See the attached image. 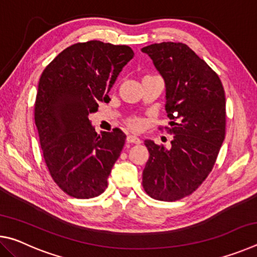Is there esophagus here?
<instances>
[{
	"mask_svg": "<svg viewBox=\"0 0 257 257\" xmlns=\"http://www.w3.org/2000/svg\"><path fill=\"white\" fill-rule=\"evenodd\" d=\"M127 143H130V144H141L142 141L141 138L135 136V135H129V136H127Z\"/></svg>",
	"mask_w": 257,
	"mask_h": 257,
	"instance_id": "1",
	"label": "esophagus"
}]
</instances>
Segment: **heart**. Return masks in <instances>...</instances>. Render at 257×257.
<instances>
[{
	"label": "heart",
	"mask_w": 257,
	"mask_h": 257,
	"mask_svg": "<svg viewBox=\"0 0 257 257\" xmlns=\"http://www.w3.org/2000/svg\"><path fill=\"white\" fill-rule=\"evenodd\" d=\"M128 125L133 129H139L142 127V121L137 118H132L128 120Z\"/></svg>",
	"instance_id": "obj_1"
}]
</instances>
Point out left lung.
Returning <instances> with one entry per match:
<instances>
[{
	"label": "left lung",
	"mask_w": 257,
	"mask_h": 257,
	"mask_svg": "<svg viewBox=\"0 0 257 257\" xmlns=\"http://www.w3.org/2000/svg\"><path fill=\"white\" fill-rule=\"evenodd\" d=\"M165 84V110L175 134L170 149L146 139L150 158L143 187L152 198L173 202L196 190L212 171L225 135V95L219 76L182 43L142 49Z\"/></svg>",
	"instance_id": "left-lung-1"
}]
</instances>
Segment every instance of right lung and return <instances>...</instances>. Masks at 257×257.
<instances>
[{
	"mask_svg": "<svg viewBox=\"0 0 257 257\" xmlns=\"http://www.w3.org/2000/svg\"><path fill=\"white\" fill-rule=\"evenodd\" d=\"M134 58L125 45L89 41L67 47L43 71L35 102V123L45 163L53 180L76 198H93L123 149L120 129L97 135L89 114Z\"/></svg>",
	"mask_w": 257,
	"mask_h": 257,
	"instance_id": "add662e5",
	"label": "right lung"
}]
</instances>
